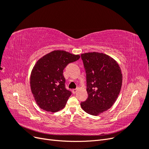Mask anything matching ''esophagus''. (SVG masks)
Returning a JSON list of instances; mask_svg holds the SVG:
<instances>
[{
	"instance_id": "34e87169",
	"label": "esophagus",
	"mask_w": 149,
	"mask_h": 149,
	"mask_svg": "<svg viewBox=\"0 0 149 149\" xmlns=\"http://www.w3.org/2000/svg\"><path fill=\"white\" fill-rule=\"evenodd\" d=\"M72 92H73V94H75L76 92H77V89H73L72 90Z\"/></svg>"
}]
</instances>
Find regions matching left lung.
Masks as SVG:
<instances>
[{
  "mask_svg": "<svg viewBox=\"0 0 149 149\" xmlns=\"http://www.w3.org/2000/svg\"><path fill=\"white\" fill-rule=\"evenodd\" d=\"M86 76L88 97L81 102L87 113L97 116L109 109L118 98L123 82L120 67L113 58L97 52L81 55Z\"/></svg>",
  "mask_w": 149,
  "mask_h": 149,
  "instance_id": "8db88e82",
  "label": "left lung"
}]
</instances>
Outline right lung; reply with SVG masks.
Returning a JSON list of instances; mask_svg holds the SVG:
<instances>
[{"label":"right lung","instance_id":"1","mask_svg":"<svg viewBox=\"0 0 149 149\" xmlns=\"http://www.w3.org/2000/svg\"><path fill=\"white\" fill-rule=\"evenodd\" d=\"M79 58L78 55L55 50L37 62L31 73L30 87L35 100L41 109L54 112L65 106L72 93L66 88L63 70Z\"/></svg>","mask_w":149,"mask_h":149}]
</instances>
